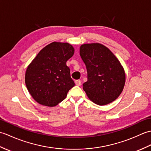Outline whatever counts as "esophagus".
<instances>
[{
  "mask_svg": "<svg viewBox=\"0 0 151 151\" xmlns=\"http://www.w3.org/2000/svg\"><path fill=\"white\" fill-rule=\"evenodd\" d=\"M75 84L78 86H80L81 85V81L80 80H77V81H75Z\"/></svg>",
  "mask_w": 151,
  "mask_h": 151,
  "instance_id": "1",
  "label": "esophagus"
}]
</instances>
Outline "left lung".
<instances>
[{
  "mask_svg": "<svg viewBox=\"0 0 151 151\" xmlns=\"http://www.w3.org/2000/svg\"><path fill=\"white\" fill-rule=\"evenodd\" d=\"M80 55L86 66L88 81L83 89L96 104L111 103L120 95L124 86L123 66L111 50L100 43L82 45Z\"/></svg>",
  "mask_w": 151,
  "mask_h": 151,
  "instance_id": "1",
  "label": "left lung"
}]
</instances>
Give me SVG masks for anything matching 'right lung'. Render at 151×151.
Listing matches in <instances>:
<instances>
[{"label": "right lung", "instance_id": "obj_1", "mask_svg": "<svg viewBox=\"0 0 151 151\" xmlns=\"http://www.w3.org/2000/svg\"><path fill=\"white\" fill-rule=\"evenodd\" d=\"M75 52L67 43L52 42L45 47L28 66L25 84L38 103L55 106L65 99L75 86L67 61Z\"/></svg>", "mask_w": 151, "mask_h": 151}]
</instances>
